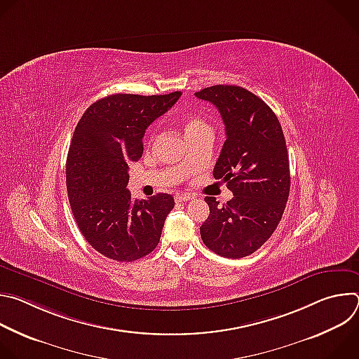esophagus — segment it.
I'll return each mask as SVG.
<instances>
[{
    "label": "esophagus",
    "instance_id": "esophagus-1",
    "mask_svg": "<svg viewBox=\"0 0 359 359\" xmlns=\"http://www.w3.org/2000/svg\"><path fill=\"white\" fill-rule=\"evenodd\" d=\"M191 198H193V196L189 194V193H177V194L175 196V200H176V201H189V200H191Z\"/></svg>",
    "mask_w": 359,
    "mask_h": 359
}]
</instances>
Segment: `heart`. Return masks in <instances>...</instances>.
<instances>
[{
  "label": "heart",
  "mask_w": 359,
  "mask_h": 359,
  "mask_svg": "<svg viewBox=\"0 0 359 359\" xmlns=\"http://www.w3.org/2000/svg\"><path fill=\"white\" fill-rule=\"evenodd\" d=\"M183 130L186 137H193L201 133H206V132H212V128L209 126V123L206 121H203L198 116H187L183 121Z\"/></svg>",
  "instance_id": "obj_1"
}]
</instances>
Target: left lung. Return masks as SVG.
Segmentation results:
<instances>
[{
  "label": "left lung",
  "instance_id": "1",
  "mask_svg": "<svg viewBox=\"0 0 359 359\" xmlns=\"http://www.w3.org/2000/svg\"><path fill=\"white\" fill-rule=\"evenodd\" d=\"M194 95L222 115L226 142L213 176L233 191L223 206L204 197L210 215L200 236L222 257L241 259L259 250L283 217L291 180L284 133L266 102L241 86L215 85Z\"/></svg>",
  "mask_w": 359,
  "mask_h": 359
}]
</instances>
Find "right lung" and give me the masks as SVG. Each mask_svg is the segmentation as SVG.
<instances>
[{
  "label": "right lung",
  "mask_w": 359,
  "mask_h": 359,
  "mask_svg": "<svg viewBox=\"0 0 359 359\" xmlns=\"http://www.w3.org/2000/svg\"><path fill=\"white\" fill-rule=\"evenodd\" d=\"M180 95H109L92 104L75 128L67 159L69 204L86 241L108 259L139 260L161 240L175 200L166 193L133 200L128 172L142 158L147 126Z\"/></svg>",
  "instance_id": "1"
}]
</instances>
